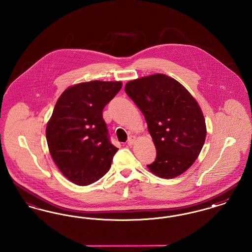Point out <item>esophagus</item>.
I'll use <instances>...</instances> for the list:
<instances>
[{"instance_id":"obj_1","label":"esophagus","mask_w":252,"mask_h":252,"mask_svg":"<svg viewBox=\"0 0 252 252\" xmlns=\"http://www.w3.org/2000/svg\"><path fill=\"white\" fill-rule=\"evenodd\" d=\"M135 142H136V137H135V136H130L129 139H128V141H127V144H128L129 146H131V145L134 144Z\"/></svg>"}]
</instances>
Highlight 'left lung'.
Segmentation results:
<instances>
[{"instance_id": "8db88e82", "label": "left lung", "mask_w": 252, "mask_h": 252, "mask_svg": "<svg viewBox=\"0 0 252 252\" xmlns=\"http://www.w3.org/2000/svg\"><path fill=\"white\" fill-rule=\"evenodd\" d=\"M125 91L141 109L157 150L148 169L174 179L191 167L206 139L202 110L176 79L157 73L127 82Z\"/></svg>"}]
</instances>
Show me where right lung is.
Segmentation results:
<instances>
[{
  "label": "right lung",
  "mask_w": 252,
  "mask_h": 252,
  "mask_svg": "<svg viewBox=\"0 0 252 252\" xmlns=\"http://www.w3.org/2000/svg\"><path fill=\"white\" fill-rule=\"evenodd\" d=\"M121 81L74 85L60 95L46 126L49 151L60 172L76 185L104 177L118 148L109 141L103 109L120 92Z\"/></svg>",
  "instance_id": "1"
}]
</instances>
